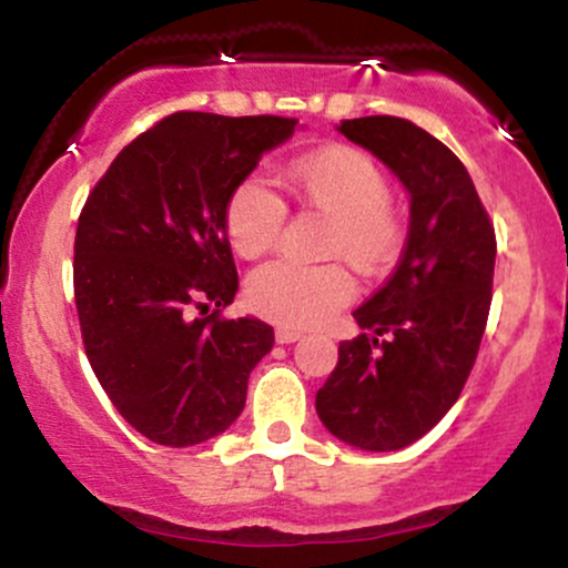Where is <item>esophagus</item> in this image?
Listing matches in <instances>:
<instances>
[{
  "instance_id": "1",
  "label": "esophagus",
  "mask_w": 568,
  "mask_h": 568,
  "mask_svg": "<svg viewBox=\"0 0 568 568\" xmlns=\"http://www.w3.org/2000/svg\"><path fill=\"white\" fill-rule=\"evenodd\" d=\"M275 338L280 344H291V342H298L302 338V331L298 328H291V325H280L275 331Z\"/></svg>"
}]
</instances>
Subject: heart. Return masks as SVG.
<instances>
[{"instance_id": "b5f03b06", "label": "heart", "mask_w": 568, "mask_h": 568, "mask_svg": "<svg viewBox=\"0 0 568 568\" xmlns=\"http://www.w3.org/2000/svg\"><path fill=\"white\" fill-rule=\"evenodd\" d=\"M291 189L312 211L331 219L325 251L361 272H382L403 245L400 211L389 200L387 173L352 146H328L293 160ZM288 205L262 175H247L226 200V237L240 256H262L283 234ZM245 296L256 315L296 328H312L355 296V280L342 262H270L247 277Z\"/></svg>"}]
</instances>
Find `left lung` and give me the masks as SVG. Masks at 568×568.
I'll return each mask as SVG.
<instances>
[{
    "instance_id": "8db88e82",
    "label": "left lung",
    "mask_w": 568,
    "mask_h": 568,
    "mask_svg": "<svg viewBox=\"0 0 568 568\" xmlns=\"http://www.w3.org/2000/svg\"><path fill=\"white\" fill-rule=\"evenodd\" d=\"M338 130L393 168L410 194V224L393 275L352 312L368 334L338 344L315 408L338 440L397 452L465 389L491 310L497 234L467 168L427 130L387 114Z\"/></svg>"
}]
</instances>
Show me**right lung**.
<instances>
[{
  "label": "right lung",
  "instance_id": "add662e5",
  "mask_svg": "<svg viewBox=\"0 0 568 568\" xmlns=\"http://www.w3.org/2000/svg\"><path fill=\"white\" fill-rule=\"evenodd\" d=\"M293 116L175 112L116 154L84 200L74 302L112 406L160 446L216 438L245 406L272 325L224 317L237 293L224 211Z\"/></svg>",
  "mask_w": 568,
  "mask_h": 568
}]
</instances>
